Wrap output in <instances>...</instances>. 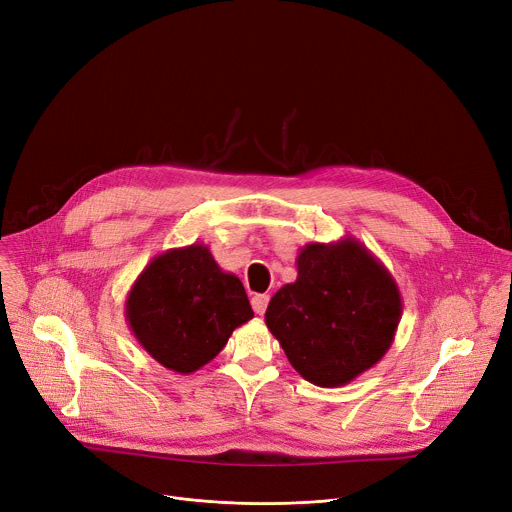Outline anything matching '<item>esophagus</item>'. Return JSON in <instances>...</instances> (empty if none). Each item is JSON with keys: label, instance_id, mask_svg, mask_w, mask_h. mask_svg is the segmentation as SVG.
I'll list each match as a JSON object with an SVG mask.
<instances>
[{"label": "esophagus", "instance_id": "34e87169", "mask_svg": "<svg viewBox=\"0 0 512 512\" xmlns=\"http://www.w3.org/2000/svg\"><path fill=\"white\" fill-rule=\"evenodd\" d=\"M267 304H269V296H267V294H255V296L251 298V306H253V310H255L259 316L265 314Z\"/></svg>", "mask_w": 512, "mask_h": 512}]
</instances>
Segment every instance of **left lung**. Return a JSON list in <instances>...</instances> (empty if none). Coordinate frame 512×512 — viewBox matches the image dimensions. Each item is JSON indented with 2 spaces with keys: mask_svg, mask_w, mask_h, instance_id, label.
I'll return each instance as SVG.
<instances>
[{
  "mask_svg": "<svg viewBox=\"0 0 512 512\" xmlns=\"http://www.w3.org/2000/svg\"><path fill=\"white\" fill-rule=\"evenodd\" d=\"M296 267V282L277 290L267 306V329L304 380L345 386L392 347L402 316L398 284L353 237L308 243Z\"/></svg>",
  "mask_w": 512,
  "mask_h": 512,
  "instance_id": "8db88e82",
  "label": "left lung"
}]
</instances>
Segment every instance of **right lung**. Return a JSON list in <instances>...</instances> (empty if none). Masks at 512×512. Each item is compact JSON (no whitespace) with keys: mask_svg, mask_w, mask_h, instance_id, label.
<instances>
[{"mask_svg":"<svg viewBox=\"0 0 512 512\" xmlns=\"http://www.w3.org/2000/svg\"><path fill=\"white\" fill-rule=\"evenodd\" d=\"M124 312L138 345L175 374L204 367L253 318L239 277L202 243L157 255L136 277Z\"/></svg>","mask_w":512,"mask_h":512,"instance_id":"right-lung-1","label":"right lung"}]
</instances>
